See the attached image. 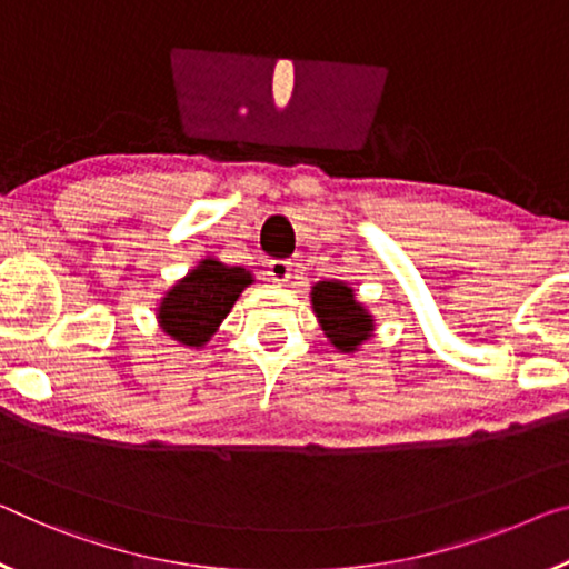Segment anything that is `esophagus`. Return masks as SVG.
Returning <instances> with one entry per match:
<instances>
[{"label": "esophagus", "mask_w": 569, "mask_h": 569, "mask_svg": "<svg viewBox=\"0 0 569 569\" xmlns=\"http://www.w3.org/2000/svg\"><path fill=\"white\" fill-rule=\"evenodd\" d=\"M269 277H272V282H290L292 261L272 259V261H269Z\"/></svg>", "instance_id": "esophagus-1"}]
</instances>
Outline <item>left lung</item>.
<instances>
[{
  "mask_svg": "<svg viewBox=\"0 0 569 569\" xmlns=\"http://www.w3.org/2000/svg\"><path fill=\"white\" fill-rule=\"evenodd\" d=\"M312 310L318 315L322 333L340 353H353L373 333V318L346 282L330 279L312 287Z\"/></svg>",
  "mask_w": 569,
  "mask_h": 569,
  "instance_id": "obj_1",
  "label": "left lung"
}]
</instances>
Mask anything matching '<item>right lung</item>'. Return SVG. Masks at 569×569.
I'll list each match as a JSON object with an SVG mask.
<instances>
[{
  "label": "right lung",
  "mask_w": 569,
  "mask_h": 569,
  "mask_svg": "<svg viewBox=\"0 0 569 569\" xmlns=\"http://www.w3.org/2000/svg\"><path fill=\"white\" fill-rule=\"evenodd\" d=\"M254 279L241 267H226L216 259H203L196 269L164 292L157 320L164 333L182 346L200 348L221 326L243 287Z\"/></svg>",
  "instance_id": "right-lung-1"
}]
</instances>
